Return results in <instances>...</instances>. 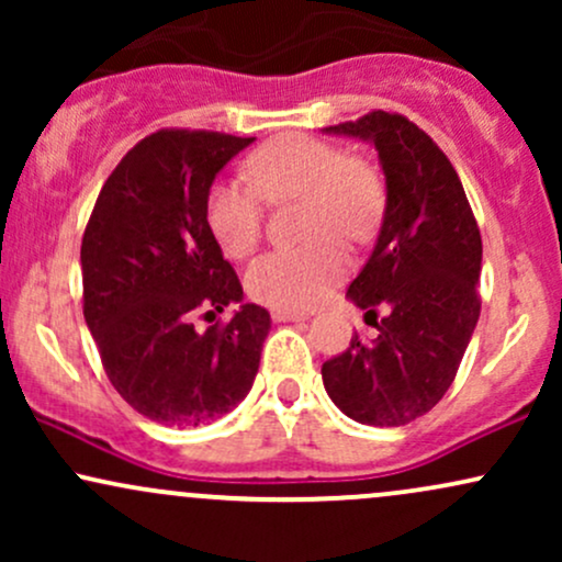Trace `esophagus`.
<instances>
[{"instance_id": "34e87169", "label": "esophagus", "mask_w": 562, "mask_h": 562, "mask_svg": "<svg viewBox=\"0 0 562 562\" xmlns=\"http://www.w3.org/2000/svg\"><path fill=\"white\" fill-rule=\"evenodd\" d=\"M272 319L274 322H301V319H306V314L293 312V308H274Z\"/></svg>"}]
</instances>
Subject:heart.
Listing matches in <instances>:
<instances>
[{"label":"heart","instance_id":"b5f03b06","mask_svg":"<svg viewBox=\"0 0 562 562\" xmlns=\"http://www.w3.org/2000/svg\"><path fill=\"white\" fill-rule=\"evenodd\" d=\"M250 184L218 182L205 200V218L216 243L232 259H245L261 240L263 200L303 203L301 250H274L248 269L250 299L272 308L317 303L346 267V243H367L383 216L380 173L357 156L306 134H285L261 145L245 160Z\"/></svg>","mask_w":562,"mask_h":562}]
</instances>
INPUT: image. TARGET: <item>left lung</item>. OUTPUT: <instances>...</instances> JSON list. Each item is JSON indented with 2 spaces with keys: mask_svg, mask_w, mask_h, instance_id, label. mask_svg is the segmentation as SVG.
I'll list each match as a JSON object with an SVG mask.
<instances>
[{
  "mask_svg": "<svg viewBox=\"0 0 562 562\" xmlns=\"http://www.w3.org/2000/svg\"><path fill=\"white\" fill-rule=\"evenodd\" d=\"M325 132L370 139L385 173L378 243L348 299L370 340L322 364L327 396L362 425L396 428L430 412L460 370L481 314V232L454 166L406 115L372 111Z\"/></svg>",
  "mask_w": 562,
  "mask_h": 562,
  "instance_id": "1",
  "label": "left lung"
}]
</instances>
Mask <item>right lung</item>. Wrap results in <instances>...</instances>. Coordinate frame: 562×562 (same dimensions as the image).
<instances>
[{
  "instance_id": "obj_1",
  "label": "right lung",
  "mask_w": 562,
  "mask_h": 562,
  "mask_svg": "<svg viewBox=\"0 0 562 562\" xmlns=\"http://www.w3.org/2000/svg\"><path fill=\"white\" fill-rule=\"evenodd\" d=\"M254 137L160 128L102 184L81 240L83 319L105 375L147 420L198 428L248 396L267 338V308L243 285L205 218L216 173Z\"/></svg>"
}]
</instances>
